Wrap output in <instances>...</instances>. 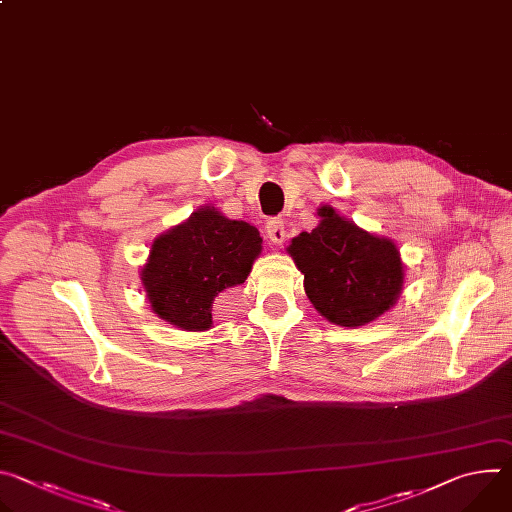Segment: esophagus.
<instances>
[{"label": "esophagus", "instance_id": "1", "mask_svg": "<svg viewBox=\"0 0 512 512\" xmlns=\"http://www.w3.org/2000/svg\"><path fill=\"white\" fill-rule=\"evenodd\" d=\"M265 231H267V239L271 243H275V245H281L285 241V237H287L285 221H283V218H279V216L269 218V221L265 223Z\"/></svg>", "mask_w": 512, "mask_h": 512}]
</instances>
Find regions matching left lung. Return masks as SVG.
Segmentation results:
<instances>
[{"instance_id": "8db88e82", "label": "left lung", "mask_w": 512, "mask_h": 512, "mask_svg": "<svg viewBox=\"0 0 512 512\" xmlns=\"http://www.w3.org/2000/svg\"><path fill=\"white\" fill-rule=\"evenodd\" d=\"M322 221L287 247L314 308L340 326H362L387 312L403 285L397 247L320 208Z\"/></svg>"}]
</instances>
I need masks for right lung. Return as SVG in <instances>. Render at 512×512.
Masks as SVG:
<instances>
[{
    "mask_svg": "<svg viewBox=\"0 0 512 512\" xmlns=\"http://www.w3.org/2000/svg\"><path fill=\"white\" fill-rule=\"evenodd\" d=\"M261 241L249 223L214 208L196 210L154 241L141 271L154 312L182 330L210 328L214 300L247 279Z\"/></svg>",
    "mask_w": 512,
    "mask_h": 512,
    "instance_id": "1",
    "label": "right lung"
}]
</instances>
